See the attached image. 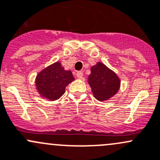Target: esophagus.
Returning <instances> with one entry per match:
<instances>
[{"label":"esophagus","mask_w":160,"mask_h":160,"mask_svg":"<svg viewBox=\"0 0 160 160\" xmlns=\"http://www.w3.org/2000/svg\"><path fill=\"white\" fill-rule=\"evenodd\" d=\"M83 71H78V72H77V78L82 79V78H83Z\"/></svg>","instance_id":"obj_1"}]
</instances>
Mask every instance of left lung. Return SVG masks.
<instances>
[{
	"label": "left lung",
	"instance_id": "left-lung-1",
	"mask_svg": "<svg viewBox=\"0 0 160 160\" xmlns=\"http://www.w3.org/2000/svg\"><path fill=\"white\" fill-rule=\"evenodd\" d=\"M88 80L94 97L100 101L110 99L120 88V81L117 74L101 63L91 67Z\"/></svg>",
	"mask_w": 160,
	"mask_h": 160
}]
</instances>
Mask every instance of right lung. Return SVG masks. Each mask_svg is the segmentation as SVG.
I'll return each instance as SVG.
<instances>
[{"label": "right lung", "mask_w": 160, "mask_h": 160, "mask_svg": "<svg viewBox=\"0 0 160 160\" xmlns=\"http://www.w3.org/2000/svg\"><path fill=\"white\" fill-rule=\"evenodd\" d=\"M74 80L70 70L66 71L60 63H53L37 76V90L42 97L58 100L65 93V87Z\"/></svg>", "instance_id": "add662e5"}]
</instances>
